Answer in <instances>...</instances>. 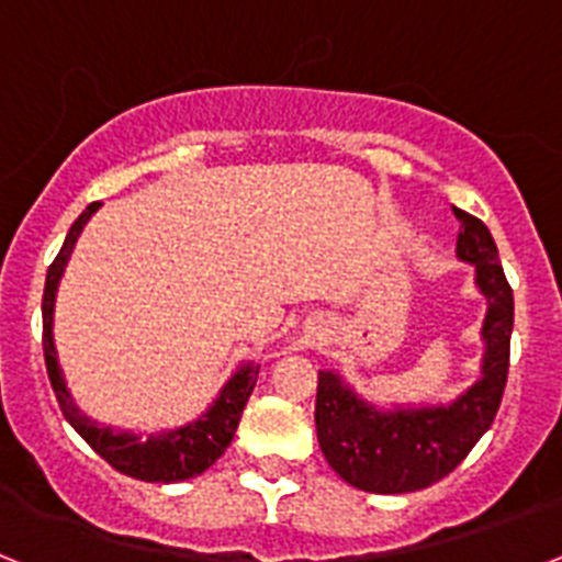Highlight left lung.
<instances>
[{
  "instance_id": "obj_1",
  "label": "left lung",
  "mask_w": 562,
  "mask_h": 562,
  "mask_svg": "<svg viewBox=\"0 0 562 562\" xmlns=\"http://www.w3.org/2000/svg\"><path fill=\"white\" fill-rule=\"evenodd\" d=\"M459 220L456 252L475 265V284L486 295L484 374L450 405L376 411L331 371L317 374L315 428L321 450L342 481L380 495L414 493L450 475L498 414L509 374L513 286L498 261L493 233L475 216L453 207Z\"/></svg>"
}]
</instances>
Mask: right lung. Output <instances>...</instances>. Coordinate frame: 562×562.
Wrapping results in <instances>:
<instances>
[{"mask_svg": "<svg viewBox=\"0 0 562 562\" xmlns=\"http://www.w3.org/2000/svg\"><path fill=\"white\" fill-rule=\"evenodd\" d=\"M98 207H101V202H92V205L72 222L67 238H64V247L58 250L56 261L49 265L47 281H44L42 346L44 362H47L49 385L56 391L58 408H61L64 419H67L69 425L81 434V439L87 441L89 448L95 450L101 459H106L117 473L132 475V479L137 481H160V484L193 479V475L205 473L207 467L220 459L227 450V445L233 441L238 419H241V411H245L247 400H250L252 389H256L258 366L256 362L241 366V369L227 380L220 400L213 402V408L207 411L202 419L193 422V425H186V428L168 430V434H157L143 439V436L117 434V430L112 428H101V425H95L92 419H87V416L72 405V396H69L67 385H64L61 369H58L56 346H53V304H56L58 281H61V272L64 267H67L69 252H72L83 225H87L89 216H92Z\"/></svg>", "mask_w": 562, "mask_h": 562, "instance_id": "1", "label": "right lung"}]
</instances>
